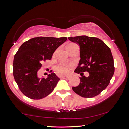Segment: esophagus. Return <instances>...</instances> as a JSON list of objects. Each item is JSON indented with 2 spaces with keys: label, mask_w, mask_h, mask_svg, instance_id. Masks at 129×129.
<instances>
[{
  "label": "esophagus",
  "mask_w": 129,
  "mask_h": 129,
  "mask_svg": "<svg viewBox=\"0 0 129 129\" xmlns=\"http://www.w3.org/2000/svg\"><path fill=\"white\" fill-rule=\"evenodd\" d=\"M62 78H64V79H65V80H69V78H70V76H62Z\"/></svg>",
  "instance_id": "obj_1"
}]
</instances>
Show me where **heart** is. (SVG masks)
<instances>
[{
	"label": "heart",
	"instance_id": "obj_1",
	"mask_svg": "<svg viewBox=\"0 0 129 129\" xmlns=\"http://www.w3.org/2000/svg\"><path fill=\"white\" fill-rule=\"evenodd\" d=\"M75 43H69L67 45V49L68 50L69 48H71L72 47H73L74 45H75ZM56 71L60 74H66L68 73L70 71V67L69 65L61 64L57 65L56 68Z\"/></svg>",
	"mask_w": 129,
	"mask_h": 129
}]
</instances>
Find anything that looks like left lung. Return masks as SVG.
Returning a JSON list of instances; mask_svg holds the SVG:
<instances>
[{"label":"left lung","mask_w":129,"mask_h":129,"mask_svg":"<svg viewBox=\"0 0 129 129\" xmlns=\"http://www.w3.org/2000/svg\"><path fill=\"white\" fill-rule=\"evenodd\" d=\"M68 39L77 43L80 47L79 64L75 72L80 74V83L73 87L81 97H95L105 89L114 73V60L110 49L103 41L85 35L69 37ZM88 71L85 77L83 72Z\"/></svg>","instance_id":"obj_1"}]
</instances>
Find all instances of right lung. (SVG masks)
<instances>
[{
  "mask_svg": "<svg viewBox=\"0 0 129 129\" xmlns=\"http://www.w3.org/2000/svg\"><path fill=\"white\" fill-rule=\"evenodd\" d=\"M67 37H36L24 43L15 54L13 75L20 90L31 99H41L51 93L60 79L54 73L47 78L38 77L42 63L51 60ZM52 71H51V72Z\"/></svg>",
  "mask_w": 129,
  "mask_h": 129,
  "instance_id": "add662e5",
  "label": "right lung"
}]
</instances>
